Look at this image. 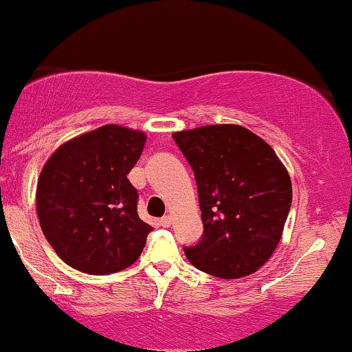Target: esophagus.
Masks as SVG:
<instances>
[{"label":"esophagus","mask_w":352,"mask_h":352,"mask_svg":"<svg viewBox=\"0 0 352 352\" xmlns=\"http://www.w3.org/2000/svg\"><path fill=\"white\" fill-rule=\"evenodd\" d=\"M171 217H169V216H164L163 219H160V226H163V227H169V226H171Z\"/></svg>","instance_id":"obj_1"}]
</instances>
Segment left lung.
I'll return each instance as SVG.
<instances>
[{
  "label": "left lung",
  "mask_w": 352,
  "mask_h": 352,
  "mask_svg": "<svg viewBox=\"0 0 352 352\" xmlns=\"http://www.w3.org/2000/svg\"><path fill=\"white\" fill-rule=\"evenodd\" d=\"M173 138L191 164L204 232L184 247L189 262L219 278L258 270L282 239L292 181L274 148L241 125H208Z\"/></svg>",
  "instance_id": "8db88e82"
}]
</instances>
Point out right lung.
<instances>
[{"label": "right lung", "mask_w": 352, "mask_h": 352, "mask_svg": "<svg viewBox=\"0 0 352 352\" xmlns=\"http://www.w3.org/2000/svg\"><path fill=\"white\" fill-rule=\"evenodd\" d=\"M146 136L105 125L54 151L37 181L44 237L67 265L90 275L123 270L138 260L153 227L138 216V191L126 175Z\"/></svg>", "instance_id": "add662e5"}]
</instances>
